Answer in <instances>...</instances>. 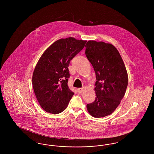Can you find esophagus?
Segmentation results:
<instances>
[{
	"mask_svg": "<svg viewBox=\"0 0 154 154\" xmlns=\"http://www.w3.org/2000/svg\"><path fill=\"white\" fill-rule=\"evenodd\" d=\"M84 88H78L77 89V92H79V93H81V92H83V91H84Z\"/></svg>",
	"mask_w": 154,
	"mask_h": 154,
	"instance_id": "34e87169",
	"label": "esophagus"
}]
</instances>
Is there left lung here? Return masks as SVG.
Here are the masks:
<instances>
[{
    "label": "left lung",
    "mask_w": 154,
    "mask_h": 154,
    "mask_svg": "<svg viewBox=\"0 0 154 154\" xmlns=\"http://www.w3.org/2000/svg\"><path fill=\"white\" fill-rule=\"evenodd\" d=\"M85 47V55L96 78L95 100L87 108L92 117H104L112 114L124 97L128 82L127 71L113 45L89 40Z\"/></svg>",
    "instance_id": "left-lung-1"
}]
</instances>
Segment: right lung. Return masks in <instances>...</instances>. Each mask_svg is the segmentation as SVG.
Listing matches in <instances>:
<instances>
[{
  "label": "right lung",
  "mask_w": 154,
  "mask_h": 154,
  "mask_svg": "<svg viewBox=\"0 0 154 154\" xmlns=\"http://www.w3.org/2000/svg\"><path fill=\"white\" fill-rule=\"evenodd\" d=\"M86 43L71 37L59 39L39 59L33 73L32 85L37 101L46 112L57 114L66 109L74 95L67 85L68 67Z\"/></svg>",
  "instance_id": "1"
}]
</instances>
